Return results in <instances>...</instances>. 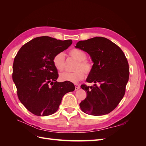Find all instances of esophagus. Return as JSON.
Returning a JSON list of instances; mask_svg holds the SVG:
<instances>
[{"mask_svg": "<svg viewBox=\"0 0 146 146\" xmlns=\"http://www.w3.org/2000/svg\"><path fill=\"white\" fill-rule=\"evenodd\" d=\"M75 90H78L80 88V85H79L78 84H76V83H75Z\"/></svg>", "mask_w": 146, "mask_h": 146, "instance_id": "1", "label": "esophagus"}]
</instances>
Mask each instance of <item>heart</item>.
<instances>
[{
  "instance_id": "1",
  "label": "heart",
  "mask_w": 146,
  "mask_h": 146,
  "mask_svg": "<svg viewBox=\"0 0 146 146\" xmlns=\"http://www.w3.org/2000/svg\"><path fill=\"white\" fill-rule=\"evenodd\" d=\"M69 54L77 61L74 72H63L60 75V79L63 82H70L76 83L84 77V72L88 74L92 69V65L89 61H86V54L85 52L79 49H73L69 51ZM64 55L63 52H59L56 54L52 63L58 71H62L64 66Z\"/></svg>"
}]
</instances>
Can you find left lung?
<instances>
[{
	"label": "left lung",
	"instance_id": "1",
	"mask_svg": "<svg viewBox=\"0 0 146 146\" xmlns=\"http://www.w3.org/2000/svg\"><path fill=\"white\" fill-rule=\"evenodd\" d=\"M75 48L87 52L94 63L86 81L94 85H81L86 97L80 104V108L91 115L109 113L123 98L129 81V64L124 53L103 37L80 41Z\"/></svg>",
	"mask_w": 146,
	"mask_h": 146
}]
</instances>
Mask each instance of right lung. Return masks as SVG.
I'll return each mask as SVG.
<instances>
[{
    "instance_id": "obj_1",
    "label": "right lung",
    "mask_w": 146,
    "mask_h": 146,
    "mask_svg": "<svg viewBox=\"0 0 146 146\" xmlns=\"http://www.w3.org/2000/svg\"><path fill=\"white\" fill-rule=\"evenodd\" d=\"M72 40L61 41L49 36L31 40L22 46L13 63L12 80L19 99L27 110L38 116L56 112L62 98L75 90L73 83L58 82L54 56L68 48Z\"/></svg>"
}]
</instances>
